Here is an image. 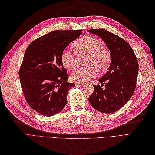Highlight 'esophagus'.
I'll list each match as a JSON object with an SVG mask.
<instances>
[{"instance_id": "obj_1", "label": "esophagus", "mask_w": 155, "mask_h": 155, "mask_svg": "<svg viewBox=\"0 0 155 155\" xmlns=\"http://www.w3.org/2000/svg\"><path fill=\"white\" fill-rule=\"evenodd\" d=\"M75 85L76 86H84V84H82V83H75Z\"/></svg>"}]
</instances>
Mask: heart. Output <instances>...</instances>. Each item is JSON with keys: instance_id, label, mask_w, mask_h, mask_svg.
<instances>
[{"instance_id": "1", "label": "heart", "mask_w": 155, "mask_h": 155, "mask_svg": "<svg viewBox=\"0 0 155 155\" xmlns=\"http://www.w3.org/2000/svg\"><path fill=\"white\" fill-rule=\"evenodd\" d=\"M73 46L77 51L84 52L89 54L87 65L85 68H79L70 75L71 81L84 83L95 77L97 68L100 71L106 70L111 62V53L109 49L103 45V43L97 37L86 35L75 41ZM60 61L66 69L72 70L75 66V52L70 49L64 50L60 55Z\"/></svg>"}]
</instances>
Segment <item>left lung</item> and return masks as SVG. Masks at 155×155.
Listing matches in <instances>:
<instances>
[{"instance_id": "1", "label": "left lung", "mask_w": 155, "mask_h": 155, "mask_svg": "<svg viewBox=\"0 0 155 155\" xmlns=\"http://www.w3.org/2000/svg\"><path fill=\"white\" fill-rule=\"evenodd\" d=\"M88 31L100 37L111 53L108 71L99 81L101 85H93L94 91L89 97L91 107L103 113H113L123 107L135 89L139 64L130 44L121 37L103 29ZM105 85L103 90L102 85Z\"/></svg>"}]
</instances>
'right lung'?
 Returning <instances> with one entry per match:
<instances>
[{
  "label": "right lung",
  "instance_id": "1",
  "mask_svg": "<svg viewBox=\"0 0 155 155\" xmlns=\"http://www.w3.org/2000/svg\"><path fill=\"white\" fill-rule=\"evenodd\" d=\"M79 30H57L39 37L26 49L20 69L24 97L39 114H58L67 103V94L74 83L60 61L62 52L81 34Z\"/></svg>",
  "mask_w": 155,
  "mask_h": 155
}]
</instances>
